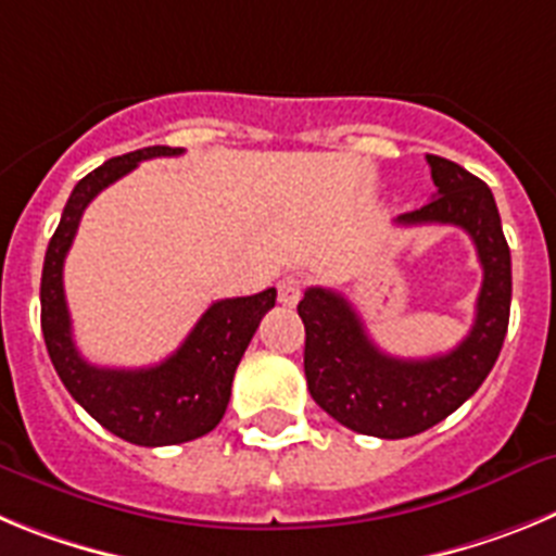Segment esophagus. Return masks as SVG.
Listing matches in <instances>:
<instances>
[{"mask_svg": "<svg viewBox=\"0 0 556 556\" xmlns=\"http://www.w3.org/2000/svg\"><path fill=\"white\" fill-rule=\"evenodd\" d=\"M301 298H303V281L298 278V275H287V278L278 281V301H281L283 306H294Z\"/></svg>", "mask_w": 556, "mask_h": 556, "instance_id": "obj_1", "label": "esophagus"}]
</instances>
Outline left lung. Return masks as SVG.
Returning a JSON list of instances; mask_svg holds the SVG:
<instances>
[{"label": "left lung", "instance_id": "left-lung-1", "mask_svg": "<svg viewBox=\"0 0 556 556\" xmlns=\"http://www.w3.org/2000/svg\"><path fill=\"white\" fill-rule=\"evenodd\" d=\"M426 161L437 194L395 223L456 225L473 239L484 281L468 337L440 356L397 358L372 342L351 301L333 289L312 287L298 303L312 397L337 424L381 440L420 434L459 409L493 370L509 326L513 262L493 191L454 161L440 155Z\"/></svg>", "mask_w": 556, "mask_h": 556}]
</instances>
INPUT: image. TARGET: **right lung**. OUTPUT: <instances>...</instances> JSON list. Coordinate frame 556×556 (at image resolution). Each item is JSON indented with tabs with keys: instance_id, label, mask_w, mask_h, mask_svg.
Here are the masks:
<instances>
[{
	"instance_id": "right-lung-1",
	"label": "right lung",
	"mask_w": 556,
	"mask_h": 556,
	"mask_svg": "<svg viewBox=\"0 0 556 556\" xmlns=\"http://www.w3.org/2000/svg\"><path fill=\"white\" fill-rule=\"evenodd\" d=\"M180 152V147H144L88 172L72 191L61 225L49 239L41 273V331L63 387L111 434L147 448L189 443L217 429L228 409L236 367L262 317L275 306V289L211 303L178 351L161 365L141 370L97 367L80 356L63 294V262L83 211L102 189L136 169L139 161Z\"/></svg>"
}]
</instances>
